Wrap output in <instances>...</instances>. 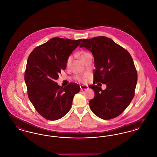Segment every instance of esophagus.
<instances>
[{
  "label": "esophagus",
  "mask_w": 157,
  "mask_h": 157,
  "mask_svg": "<svg viewBox=\"0 0 157 157\" xmlns=\"http://www.w3.org/2000/svg\"><path fill=\"white\" fill-rule=\"evenodd\" d=\"M80 87H81V90H82V91H83V90H87L89 88H88V85H81L80 86Z\"/></svg>",
  "instance_id": "obj_1"
}]
</instances>
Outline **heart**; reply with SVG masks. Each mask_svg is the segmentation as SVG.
<instances>
[{
    "instance_id": "b5f03b06",
    "label": "heart",
    "mask_w": 157,
    "mask_h": 157,
    "mask_svg": "<svg viewBox=\"0 0 157 157\" xmlns=\"http://www.w3.org/2000/svg\"><path fill=\"white\" fill-rule=\"evenodd\" d=\"M87 53H81L80 55H79V57H80V59H81V57H82V56L83 55H85V54H86ZM71 61H72V57H69V58L67 59V61H66V66L67 67H69L70 65H71ZM86 78H87V76H84L83 78H78V80L79 81H82V82H85L86 81Z\"/></svg>"
}]
</instances>
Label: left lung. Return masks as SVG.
I'll return each mask as SVG.
<instances>
[{
    "mask_svg": "<svg viewBox=\"0 0 157 157\" xmlns=\"http://www.w3.org/2000/svg\"><path fill=\"white\" fill-rule=\"evenodd\" d=\"M79 46L90 50L94 59V83L89 86L95 93L89 102L91 110L104 120L117 117L135 95L138 74L132 56L126 49L104 36L83 39ZM101 83L106 85L105 90L98 86Z\"/></svg>",
    "mask_w": 157,
    "mask_h": 157,
    "instance_id": "left-lung-1",
    "label": "left lung"
}]
</instances>
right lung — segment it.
Masks as SVG:
<instances>
[{
    "label": "right lung",
    "instance_id": "obj_1",
    "mask_svg": "<svg viewBox=\"0 0 157 157\" xmlns=\"http://www.w3.org/2000/svg\"><path fill=\"white\" fill-rule=\"evenodd\" d=\"M81 41L55 37L34 48L28 57L24 77L28 98L47 120H58L65 116L71 108L74 95L80 91L78 83L63 88L56 81Z\"/></svg>",
    "mask_w": 157,
    "mask_h": 157
}]
</instances>
